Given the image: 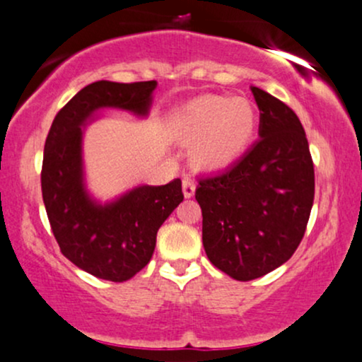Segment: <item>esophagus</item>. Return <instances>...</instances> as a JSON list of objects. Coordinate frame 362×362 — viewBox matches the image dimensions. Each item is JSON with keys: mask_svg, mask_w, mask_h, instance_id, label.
<instances>
[{"mask_svg": "<svg viewBox=\"0 0 362 362\" xmlns=\"http://www.w3.org/2000/svg\"><path fill=\"white\" fill-rule=\"evenodd\" d=\"M182 190H184V195L187 199L192 197L195 194V184L194 180L190 177H184V180H182Z\"/></svg>", "mask_w": 362, "mask_h": 362, "instance_id": "esophagus-1", "label": "esophagus"}]
</instances>
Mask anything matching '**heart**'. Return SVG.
<instances>
[{
	"label": "heart",
	"mask_w": 362,
	"mask_h": 362,
	"mask_svg": "<svg viewBox=\"0 0 362 362\" xmlns=\"http://www.w3.org/2000/svg\"><path fill=\"white\" fill-rule=\"evenodd\" d=\"M168 127L178 143L194 144L195 167L214 172L245 155L255 136L257 114L243 97L204 95L173 112Z\"/></svg>",
	"instance_id": "1"
}]
</instances>
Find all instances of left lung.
Wrapping results in <instances>:
<instances>
[{
    "label": "left lung",
    "mask_w": 362,
    "mask_h": 362,
    "mask_svg": "<svg viewBox=\"0 0 362 362\" xmlns=\"http://www.w3.org/2000/svg\"><path fill=\"white\" fill-rule=\"evenodd\" d=\"M259 136L238 161L199 178L202 245L214 267L252 281L288 262L301 243L315 197V170L300 119L284 102L252 86Z\"/></svg>",
    "instance_id": "8db88e82"
}]
</instances>
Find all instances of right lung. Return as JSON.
<instances>
[{
	"instance_id": "1",
	"label": "right lung",
	"mask_w": 362,
	"mask_h": 362,
	"mask_svg": "<svg viewBox=\"0 0 362 362\" xmlns=\"http://www.w3.org/2000/svg\"><path fill=\"white\" fill-rule=\"evenodd\" d=\"M156 81H95L78 91L52 120L44 146L42 199L62 255L81 271L112 282L136 276L151 260L156 233L184 201L180 178L141 185L100 204L83 173V129L100 109L146 117Z\"/></svg>"
}]
</instances>
